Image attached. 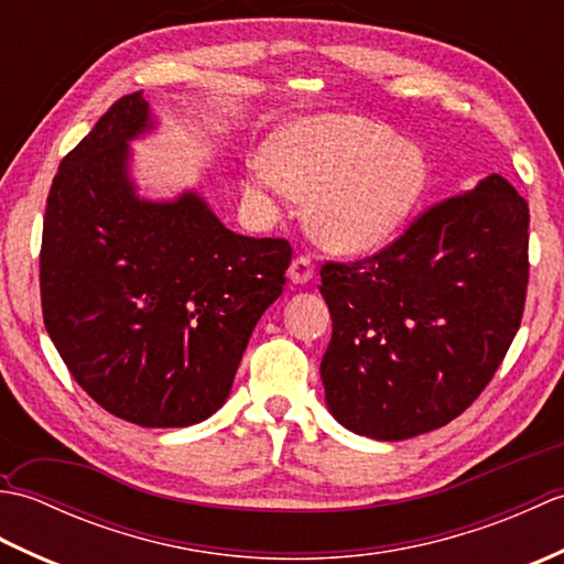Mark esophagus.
I'll list each match as a JSON object with an SVG mask.
<instances>
[{
  "instance_id": "1",
  "label": "esophagus",
  "mask_w": 564,
  "mask_h": 564,
  "mask_svg": "<svg viewBox=\"0 0 564 564\" xmlns=\"http://www.w3.org/2000/svg\"><path fill=\"white\" fill-rule=\"evenodd\" d=\"M313 275H315L313 261H310L307 257L293 259L291 269H289V279H291L295 285H303V283H307V281H313Z\"/></svg>"
}]
</instances>
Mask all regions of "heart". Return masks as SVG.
Listing matches in <instances>:
<instances>
[{
  "label": "heart",
  "instance_id": "1",
  "mask_svg": "<svg viewBox=\"0 0 564 564\" xmlns=\"http://www.w3.org/2000/svg\"><path fill=\"white\" fill-rule=\"evenodd\" d=\"M424 152L364 116L319 113L285 126L245 178V196L263 213L307 198L315 235L339 254L386 247L422 198Z\"/></svg>",
  "mask_w": 564,
  "mask_h": 564
}]
</instances>
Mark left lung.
I'll return each mask as SVG.
<instances>
[{"instance_id": "1", "label": "left lung", "mask_w": 564, "mask_h": 564, "mask_svg": "<svg viewBox=\"0 0 564 564\" xmlns=\"http://www.w3.org/2000/svg\"><path fill=\"white\" fill-rule=\"evenodd\" d=\"M332 341L319 364L332 416L404 441L463 414L517 337L529 285V206L505 176L429 208L398 242L325 263Z\"/></svg>"}]
</instances>
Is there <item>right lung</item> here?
<instances>
[{"label": "right lung", "instance_id": "add662e5", "mask_svg": "<svg viewBox=\"0 0 564 564\" xmlns=\"http://www.w3.org/2000/svg\"><path fill=\"white\" fill-rule=\"evenodd\" d=\"M152 130L142 91L128 94L59 162L41 303L57 354L94 402L138 426L174 429L225 404L293 249L227 230L196 188L140 196L130 142Z\"/></svg>", "mask_w": 564, "mask_h": 564}]
</instances>
